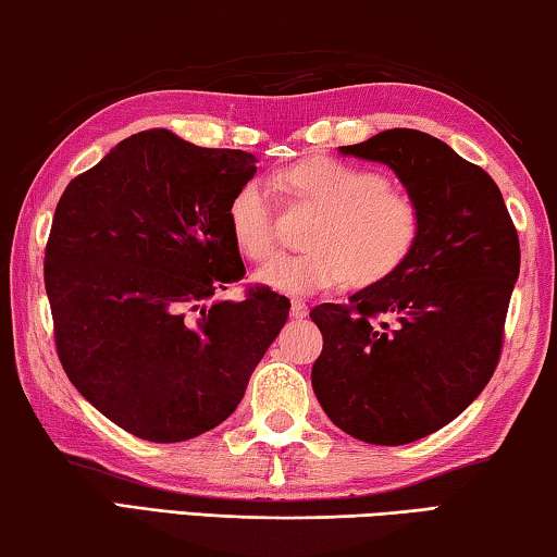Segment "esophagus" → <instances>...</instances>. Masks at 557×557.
<instances>
[{
  "label": "esophagus",
  "mask_w": 557,
  "mask_h": 557,
  "mask_svg": "<svg viewBox=\"0 0 557 557\" xmlns=\"http://www.w3.org/2000/svg\"><path fill=\"white\" fill-rule=\"evenodd\" d=\"M289 314L295 317V319H301V317H307V305L301 299H292V305H289Z\"/></svg>",
  "instance_id": "34e87169"
}]
</instances>
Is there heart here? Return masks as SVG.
<instances>
[{
  "label": "heart",
  "instance_id": "b5f03b06",
  "mask_svg": "<svg viewBox=\"0 0 557 557\" xmlns=\"http://www.w3.org/2000/svg\"><path fill=\"white\" fill-rule=\"evenodd\" d=\"M295 199L317 206L305 252H280L258 280L287 295H317L342 287H371L395 275L420 240L422 213L408 191L369 166L334 157H309L280 174ZM233 240L250 260H265L277 245L272 188L248 178L228 203Z\"/></svg>",
  "mask_w": 557,
  "mask_h": 557
}]
</instances>
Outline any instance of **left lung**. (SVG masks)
<instances>
[{"label": "left lung", "instance_id": "left-lung-1", "mask_svg": "<svg viewBox=\"0 0 557 557\" xmlns=\"http://www.w3.org/2000/svg\"><path fill=\"white\" fill-rule=\"evenodd\" d=\"M338 149L388 164L418 201L422 231L395 275L309 312L324 336L312 388L346 435L408 445L492 381L521 245L494 178L437 137L395 127Z\"/></svg>", "mask_w": 557, "mask_h": 557}]
</instances>
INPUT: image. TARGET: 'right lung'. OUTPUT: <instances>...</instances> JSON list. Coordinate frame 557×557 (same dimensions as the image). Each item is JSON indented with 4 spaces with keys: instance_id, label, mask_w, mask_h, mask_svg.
<instances>
[{
    "instance_id": "1",
    "label": "right lung",
    "mask_w": 557,
    "mask_h": 557,
    "mask_svg": "<svg viewBox=\"0 0 557 557\" xmlns=\"http://www.w3.org/2000/svg\"><path fill=\"white\" fill-rule=\"evenodd\" d=\"M256 174L243 149L137 132L65 186L44 258L61 366L90 405L149 442L199 437L228 418L289 314L248 287L228 203Z\"/></svg>"
}]
</instances>
